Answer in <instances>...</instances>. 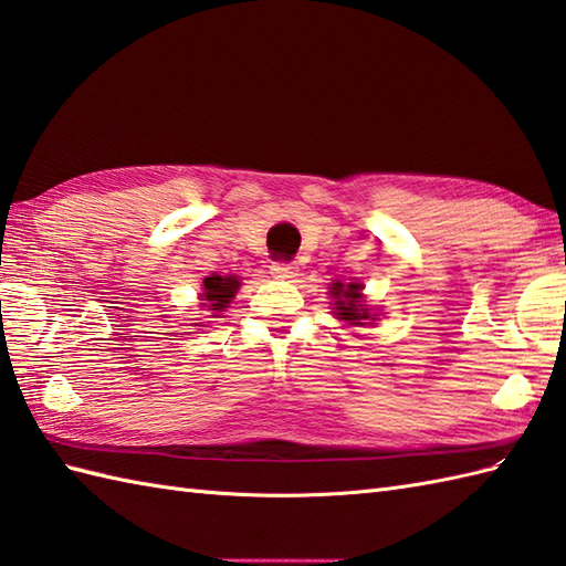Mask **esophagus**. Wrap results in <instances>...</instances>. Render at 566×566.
Masks as SVG:
<instances>
[{
    "mask_svg": "<svg viewBox=\"0 0 566 566\" xmlns=\"http://www.w3.org/2000/svg\"><path fill=\"white\" fill-rule=\"evenodd\" d=\"M271 273L275 275V279H295L297 266H293V263H285V261H275L271 266Z\"/></svg>",
    "mask_w": 566,
    "mask_h": 566,
    "instance_id": "34e87169",
    "label": "esophagus"
}]
</instances>
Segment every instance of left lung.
I'll return each instance as SVG.
<instances>
[{
	"mask_svg": "<svg viewBox=\"0 0 566 566\" xmlns=\"http://www.w3.org/2000/svg\"><path fill=\"white\" fill-rule=\"evenodd\" d=\"M360 283H348V285H344V283H334L332 285V295L336 297V303L334 305H338L336 310V315H338V319H346V322H350V324H360V319H368L370 315H368V307H363L360 305Z\"/></svg>",
	"mask_w": 566,
	"mask_h": 566,
	"instance_id": "1",
	"label": "left lung"
}]
</instances>
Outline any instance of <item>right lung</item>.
Masks as SVG:
<instances>
[{
	"label": "right lung",
	"instance_id": "add662e5",
	"mask_svg": "<svg viewBox=\"0 0 566 566\" xmlns=\"http://www.w3.org/2000/svg\"><path fill=\"white\" fill-rule=\"evenodd\" d=\"M237 287H240V281L234 279V275H208V279L203 281V307L212 310V312H222L224 307H228L230 300L234 297ZM218 317V315H212Z\"/></svg>",
	"mask_w": 566,
	"mask_h": 566
}]
</instances>
